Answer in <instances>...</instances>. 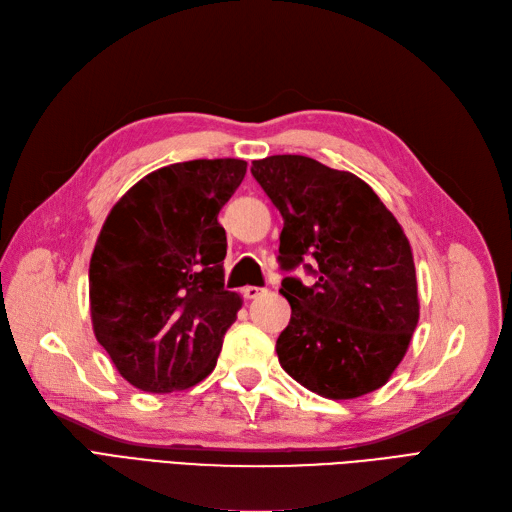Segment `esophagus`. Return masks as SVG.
Returning <instances> with one entry per match:
<instances>
[{
  "label": "esophagus",
  "instance_id": "1",
  "mask_svg": "<svg viewBox=\"0 0 512 512\" xmlns=\"http://www.w3.org/2000/svg\"><path fill=\"white\" fill-rule=\"evenodd\" d=\"M266 293V289H261V287H253V285H249V287H244L242 289V295L246 300H255V298H259V295H263Z\"/></svg>",
  "mask_w": 512,
  "mask_h": 512
}]
</instances>
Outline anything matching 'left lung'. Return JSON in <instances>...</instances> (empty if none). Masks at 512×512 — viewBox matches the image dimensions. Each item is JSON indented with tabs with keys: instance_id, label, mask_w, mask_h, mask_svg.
I'll use <instances>...</instances> for the list:
<instances>
[{
	"instance_id": "left-lung-1",
	"label": "left lung",
	"mask_w": 512,
	"mask_h": 512,
	"mask_svg": "<svg viewBox=\"0 0 512 512\" xmlns=\"http://www.w3.org/2000/svg\"><path fill=\"white\" fill-rule=\"evenodd\" d=\"M253 176L283 214L278 261L291 321L276 340L283 370L329 400L381 389L419 323L417 274L398 219L361 178L304 155L253 161Z\"/></svg>"
}]
</instances>
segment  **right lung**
I'll return each instance as SVG.
<instances>
[{
  "mask_svg": "<svg viewBox=\"0 0 512 512\" xmlns=\"http://www.w3.org/2000/svg\"><path fill=\"white\" fill-rule=\"evenodd\" d=\"M242 159H193L146 174L112 206L89 266L97 342L129 385L189 389L214 370L242 298L223 287L217 217Z\"/></svg>",
  "mask_w": 512,
  "mask_h": 512,
  "instance_id": "add662e5",
  "label": "right lung"
}]
</instances>
